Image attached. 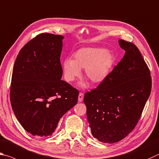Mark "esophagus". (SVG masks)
Listing matches in <instances>:
<instances>
[{
	"instance_id": "esophagus-1",
	"label": "esophagus",
	"mask_w": 159,
	"mask_h": 159,
	"mask_svg": "<svg viewBox=\"0 0 159 159\" xmlns=\"http://www.w3.org/2000/svg\"><path fill=\"white\" fill-rule=\"evenodd\" d=\"M83 97H84V95H83V93L81 92H80L79 94V98H78V100H79V102H81L83 99Z\"/></svg>"
}]
</instances>
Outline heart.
I'll use <instances>...</instances> for the list:
<instances>
[{
  "label": "heart",
  "instance_id": "b5f03b06",
  "mask_svg": "<svg viewBox=\"0 0 159 159\" xmlns=\"http://www.w3.org/2000/svg\"><path fill=\"white\" fill-rule=\"evenodd\" d=\"M112 54L103 48H81L73 54V60L65 58L62 62V69L65 80L72 82L81 75L85 69V76L92 84L102 83L110 73L114 63ZM86 82L80 83L79 86L85 88Z\"/></svg>",
  "mask_w": 159,
  "mask_h": 159
}]
</instances>
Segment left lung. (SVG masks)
<instances>
[{"mask_svg":"<svg viewBox=\"0 0 159 159\" xmlns=\"http://www.w3.org/2000/svg\"><path fill=\"white\" fill-rule=\"evenodd\" d=\"M119 44L125 56L83 99L92 134L105 143H117L132 131L152 89L149 70L136 46L122 39Z\"/></svg>","mask_w":159,"mask_h":159,"instance_id":"left-lung-1","label":"left lung"}]
</instances>
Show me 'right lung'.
I'll list each match as a JSON object with an SVG mask.
<instances>
[{
  "mask_svg": "<svg viewBox=\"0 0 159 159\" xmlns=\"http://www.w3.org/2000/svg\"><path fill=\"white\" fill-rule=\"evenodd\" d=\"M63 39L40 34L21 48L14 62L11 108L24 129L33 135L53 134L60 118L78 102L79 91L61 80Z\"/></svg>",
  "mask_w": 159,
  "mask_h": 159,
  "instance_id": "1",
  "label": "right lung"
}]
</instances>
